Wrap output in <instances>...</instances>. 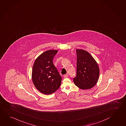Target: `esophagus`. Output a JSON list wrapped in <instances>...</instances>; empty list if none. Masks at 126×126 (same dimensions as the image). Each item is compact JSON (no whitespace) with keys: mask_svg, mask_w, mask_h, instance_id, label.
Masks as SVG:
<instances>
[{"mask_svg":"<svg viewBox=\"0 0 126 126\" xmlns=\"http://www.w3.org/2000/svg\"><path fill=\"white\" fill-rule=\"evenodd\" d=\"M68 77V74H65V75H64V76H63V77L64 78H67Z\"/></svg>","mask_w":126,"mask_h":126,"instance_id":"34e87169","label":"esophagus"}]
</instances>
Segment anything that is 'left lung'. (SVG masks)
I'll list each match as a JSON object with an SVG mask.
<instances>
[{"label":"left lung","instance_id":"8db88e82","mask_svg":"<svg viewBox=\"0 0 126 126\" xmlns=\"http://www.w3.org/2000/svg\"><path fill=\"white\" fill-rule=\"evenodd\" d=\"M76 76L73 78L76 86L82 90L89 89L98 80L99 69L96 61L86 50L76 49Z\"/></svg>","mask_w":126,"mask_h":126}]
</instances>
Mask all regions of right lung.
Here are the masks:
<instances>
[{
    "instance_id": "obj_1",
    "label": "right lung",
    "mask_w": 126,
    "mask_h": 126,
    "mask_svg": "<svg viewBox=\"0 0 126 126\" xmlns=\"http://www.w3.org/2000/svg\"><path fill=\"white\" fill-rule=\"evenodd\" d=\"M57 50H47L40 55L32 69V79L37 89L50 94L56 91L61 83L62 77L53 63Z\"/></svg>"
}]
</instances>
